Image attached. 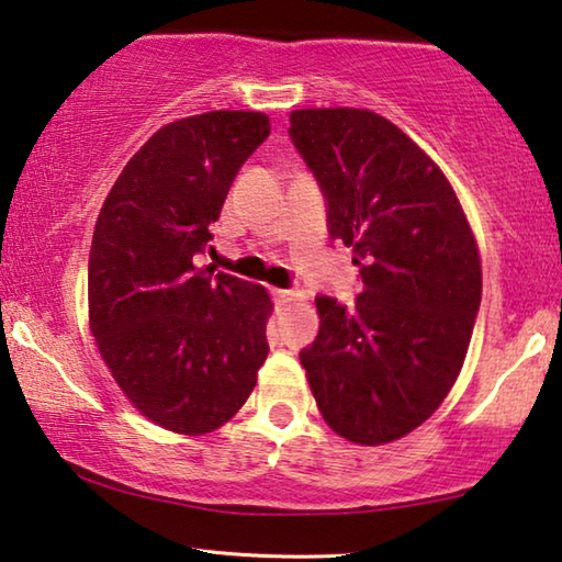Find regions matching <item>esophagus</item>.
Masks as SVG:
<instances>
[{"instance_id": "34e87169", "label": "esophagus", "mask_w": 562, "mask_h": 562, "mask_svg": "<svg viewBox=\"0 0 562 562\" xmlns=\"http://www.w3.org/2000/svg\"><path fill=\"white\" fill-rule=\"evenodd\" d=\"M272 295H274V300H278V305H284V302L297 300L300 292L297 290H272Z\"/></svg>"}]
</instances>
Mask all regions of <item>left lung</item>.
Returning a JSON list of instances; mask_svg holds the SVG:
<instances>
[{"instance_id": "1", "label": "left lung", "mask_w": 562, "mask_h": 562, "mask_svg": "<svg viewBox=\"0 0 562 562\" xmlns=\"http://www.w3.org/2000/svg\"><path fill=\"white\" fill-rule=\"evenodd\" d=\"M290 139L352 247L362 292L317 295L300 352L325 423L360 445L397 440L440 407L465 360L483 295L473 233L438 165L368 110H297Z\"/></svg>"}]
</instances>
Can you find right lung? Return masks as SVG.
<instances>
[{"label": "right lung", "instance_id": "right-lung-1", "mask_svg": "<svg viewBox=\"0 0 562 562\" xmlns=\"http://www.w3.org/2000/svg\"><path fill=\"white\" fill-rule=\"evenodd\" d=\"M267 137L262 112L167 124L122 169L97 217L89 325L122 393L167 430L227 423L270 352L265 288L198 267L239 167Z\"/></svg>", "mask_w": 562, "mask_h": 562}]
</instances>
